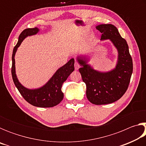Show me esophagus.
Returning a JSON list of instances; mask_svg holds the SVG:
<instances>
[{
    "mask_svg": "<svg viewBox=\"0 0 146 146\" xmlns=\"http://www.w3.org/2000/svg\"><path fill=\"white\" fill-rule=\"evenodd\" d=\"M80 68V64H79L78 62H75V70H78Z\"/></svg>",
    "mask_w": 146,
    "mask_h": 146,
    "instance_id": "1",
    "label": "esophagus"
}]
</instances>
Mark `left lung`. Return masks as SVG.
I'll return each instance as SVG.
<instances>
[{
  "label": "left lung",
  "instance_id": "obj_1",
  "mask_svg": "<svg viewBox=\"0 0 146 146\" xmlns=\"http://www.w3.org/2000/svg\"><path fill=\"white\" fill-rule=\"evenodd\" d=\"M102 33L101 40L110 39L118 52L115 69L106 73L95 71L87 64L88 58L79 56L77 60L83 82L86 85V97L93 104H111L122 97L129 86L133 73V60L126 40L112 24H100L96 27Z\"/></svg>",
  "mask_w": 146,
  "mask_h": 146
}]
</instances>
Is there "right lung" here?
I'll use <instances>...</instances> for the list:
<instances>
[{
  "label": "right lung",
  "mask_w": 146,
  "mask_h": 146,
  "mask_svg": "<svg viewBox=\"0 0 146 146\" xmlns=\"http://www.w3.org/2000/svg\"><path fill=\"white\" fill-rule=\"evenodd\" d=\"M38 31L39 29L37 28H28L24 29L19 35L18 42L13 48L12 54L11 75L15 85L27 102L36 107L51 108L58 104L63 99L64 93L61 90L62 85L74 71L75 60L74 58L70 59L68 63L59 68L43 87L36 90H28L22 86L19 82L15 74V55L17 48L24 39L28 36L35 35Z\"/></svg>",
  "instance_id": "obj_1"
}]
</instances>
